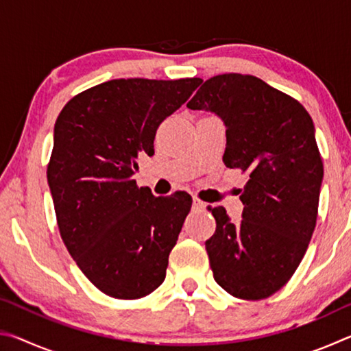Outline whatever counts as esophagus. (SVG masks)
I'll list each match as a JSON object with an SVG mask.
<instances>
[{
	"mask_svg": "<svg viewBox=\"0 0 351 351\" xmlns=\"http://www.w3.org/2000/svg\"><path fill=\"white\" fill-rule=\"evenodd\" d=\"M193 209H197V210H201V209H204V203L201 199H198L197 197H193Z\"/></svg>",
	"mask_w": 351,
	"mask_h": 351,
	"instance_id": "34e87169",
	"label": "esophagus"
}]
</instances>
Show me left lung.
Segmentation results:
<instances>
[{"mask_svg": "<svg viewBox=\"0 0 351 351\" xmlns=\"http://www.w3.org/2000/svg\"><path fill=\"white\" fill-rule=\"evenodd\" d=\"M187 108L221 119L223 162L249 173L239 223L221 206L210 209L213 278L239 299H266L294 274L316 228L324 165L313 119L293 97L243 74L206 80Z\"/></svg>", "mask_w": 351, "mask_h": 351, "instance_id": "8db88e82", "label": "left lung"}]
</instances>
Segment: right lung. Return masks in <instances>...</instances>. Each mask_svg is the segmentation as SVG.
<instances>
[{
    "label": "right lung",
    "mask_w": 351,
    "mask_h": 351,
    "mask_svg": "<svg viewBox=\"0 0 351 351\" xmlns=\"http://www.w3.org/2000/svg\"><path fill=\"white\" fill-rule=\"evenodd\" d=\"M201 82L110 80L71 99L57 117L47 184L58 229L83 274L116 299H141L165 278L192 197H154L133 175L139 156L154 153L161 122Z\"/></svg>",
    "instance_id": "right-lung-1"
}]
</instances>
